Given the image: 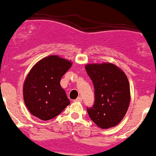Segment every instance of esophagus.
<instances>
[{"label": "esophagus", "instance_id": "esophagus-1", "mask_svg": "<svg viewBox=\"0 0 156 156\" xmlns=\"http://www.w3.org/2000/svg\"><path fill=\"white\" fill-rule=\"evenodd\" d=\"M74 101H76V102H80V101H82V98H81L80 97H78Z\"/></svg>", "mask_w": 156, "mask_h": 156}]
</instances>
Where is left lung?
<instances>
[{
	"mask_svg": "<svg viewBox=\"0 0 156 156\" xmlns=\"http://www.w3.org/2000/svg\"><path fill=\"white\" fill-rule=\"evenodd\" d=\"M85 69L95 90L94 106L87 108L90 118L102 129L116 126L126 114L131 100L126 74L111 62L87 64Z\"/></svg>",
	"mask_w": 156,
	"mask_h": 156,
	"instance_id": "8db88e82",
	"label": "left lung"
}]
</instances>
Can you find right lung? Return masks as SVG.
<instances>
[{"instance_id": "1", "label": "right lung", "mask_w": 156, "mask_h": 156, "mask_svg": "<svg viewBox=\"0 0 156 156\" xmlns=\"http://www.w3.org/2000/svg\"><path fill=\"white\" fill-rule=\"evenodd\" d=\"M71 66V61L52 55L42 58L31 69L23 85V98L33 116L48 121L70 104L60 80Z\"/></svg>"}]
</instances>
